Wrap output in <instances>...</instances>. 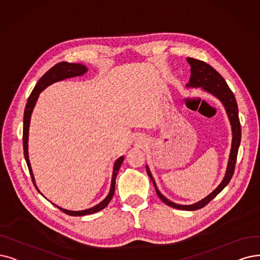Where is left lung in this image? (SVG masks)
Returning a JSON list of instances; mask_svg holds the SVG:
<instances>
[{"label": "left lung", "mask_w": 260, "mask_h": 260, "mask_svg": "<svg viewBox=\"0 0 260 260\" xmlns=\"http://www.w3.org/2000/svg\"><path fill=\"white\" fill-rule=\"evenodd\" d=\"M186 60H188V63L191 66V78L188 84H186V87H192V88L201 87L205 91L209 92V94L219 99L222 102V105L224 106L228 119H230L231 126H232V132H233V141H232V148L230 153V159H228V163H227L225 176L223 180L221 181V183L216 186V189L212 191L208 196H206L202 201L192 205H179V204L171 202L170 200H168L165 196L161 194V192L157 188V184H155V181L147 165H146V171L154 185L155 192H157L160 200L164 204L179 210L192 211V210L203 208L204 206H206L210 201H212L214 197L219 194L228 183H230L235 172L238 149H239V146H240L241 126H240V120H239V116H238V106H237L235 95L231 90L230 86L227 85V83L223 79V77L213 67L205 63L203 60H199L192 57H186Z\"/></svg>", "instance_id": "1"}]
</instances>
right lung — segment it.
Returning <instances> with one entry per match:
<instances>
[{"mask_svg":"<svg viewBox=\"0 0 260 260\" xmlns=\"http://www.w3.org/2000/svg\"><path fill=\"white\" fill-rule=\"evenodd\" d=\"M87 67L83 64H77V63H67V61H60V63L56 64L55 66L52 67L50 70H48L46 74L40 78V80L37 82V84L35 85L33 91L30 92V95L27 99L26 106H25V110H24V117H23V151H24V158L27 164V168L30 174V177H32L33 183L35 185V188L37 189V191L40 193V191L38 190L36 182H35V178L33 175V171L32 168H30V163H29V159H28V129H29V122H30V116H32L33 110L36 106V102L38 100L39 94L43 91L45 88H47L49 85L53 84L55 82L58 81H63L65 79L68 78H75V77H80L83 76L87 72ZM123 161V155L119 157L115 163H114L113 166V174H112V181H111V188H110V192L108 194V196L106 197L105 200L102 202H100L98 205L91 207V208L85 209V210H80V211H72V210H67L61 208V207L55 205L59 210H61L63 212H65L66 214L72 215V216H81V215H86V214H90V213H95L98 212L100 210H102L103 208L109 205V203L111 202L112 197L114 195V192H115V180H116V176L117 173L120 169V165ZM41 194V193H40Z\"/></svg>","mask_w":260,"mask_h":260,"instance_id":"right-lung-1","label":"right lung"}]
</instances>
